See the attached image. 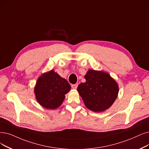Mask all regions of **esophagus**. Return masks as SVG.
<instances>
[{
  "mask_svg": "<svg viewBox=\"0 0 149 149\" xmlns=\"http://www.w3.org/2000/svg\"><path fill=\"white\" fill-rule=\"evenodd\" d=\"M78 84H73V85H71V87H72V88H73V89H76L77 87H78Z\"/></svg>",
  "mask_w": 149,
  "mask_h": 149,
  "instance_id": "1",
  "label": "esophagus"
}]
</instances>
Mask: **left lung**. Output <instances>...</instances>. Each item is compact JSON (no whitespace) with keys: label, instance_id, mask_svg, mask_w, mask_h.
<instances>
[{"label":"left lung","instance_id":"1","mask_svg":"<svg viewBox=\"0 0 149 149\" xmlns=\"http://www.w3.org/2000/svg\"><path fill=\"white\" fill-rule=\"evenodd\" d=\"M84 78L86 82L81 83L77 90L85 106L95 112L109 109L118 96L117 82L103 71L88 70Z\"/></svg>","mask_w":149,"mask_h":149}]
</instances>
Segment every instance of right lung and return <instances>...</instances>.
Here are the masks:
<instances>
[{
	"mask_svg": "<svg viewBox=\"0 0 149 149\" xmlns=\"http://www.w3.org/2000/svg\"><path fill=\"white\" fill-rule=\"evenodd\" d=\"M70 89L68 81L51 70L38 78L34 87V93L37 102L43 108L56 109L61 106L65 94Z\"/></svg>",
	"mask_w": 149,
	"mask_h": 149,
	"instance_id": "1",
	"label": "right lung"
}]
</instances>
